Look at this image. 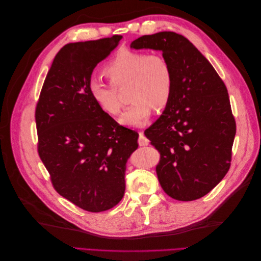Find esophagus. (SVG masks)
I'll use <instances>...</instances> for the list:
<instances>
[{
    "label": "esophagus",
    "instance_id": "esophagus-1",
    "mask_svg": "<svg viewBox=\"0 0 261 261\" xmlns=\"http://www.w3.org/2000/svg\"><path fill=\"white\" fill-rule=\"evenodd\" d=\"M149 139L145 136V134L144 133H139V139H138V144L140 145V146H148L149 145Z\"/></svg>",
    "mask_w": 261,
    "mask_h": 261
}]
</instances>
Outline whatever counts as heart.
<instances>
[{
  "mask_svg": "<svg viewBox=\"0 0 261 261\" xmlns=\"http://www.w3.org/2000/svg\"><path fill=\"white\" fill-rule=\"evenodd\" d=\"M105 73L112 85L91 77L88 82L89 96L102 111L116 115L122 105L115 88L129 82V100L133 102L118 120L124 126L143 127L154 107L164 109L171 100L174 86L172 68L159 55L122 49L106 65Z\"/></svg>",
  "mask_w": 261,
  "mask_h": 261,
  "instance_id": "b5f03b06",
  "label": "heart"
}]
</instances>
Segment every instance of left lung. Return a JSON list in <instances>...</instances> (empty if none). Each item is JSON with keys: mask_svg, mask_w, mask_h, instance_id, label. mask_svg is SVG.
I'll return each mask as SVG.
<instances>
[{"mask_svg": "<svg viewBox=\"0 0 261 261\" xmlns=\"http://www.w3.org/2000/svg\"><path fill=\"white\" fill-rule=\"evenodd\" d=\"M130 48L162 52L174 80L168 106L145 130L161 153L160 185L176 200L201 198L230 169L236 125L226 87L201 52L176 33L143 36Z\"/></svg>", "mask_w": 261, "mask_h": 261, "instance_id": "1", "label": "left lung"}]
</instances>
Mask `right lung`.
Returning a JSON list of instances; mask_svg holds the SVG:
<instances>
[{
  "instance_id": "1",
  "label": "right lung",
  "mask_w": 261,
  "mask_h": 261,
  "mask_svg": "<svg viewBox=\"0 0 261 261\" xmlns=\"http://www.w3.org/2000/svg\"><path fill=\"white\" fill-rule=\"evenodd\" d=\"M122 36L68 43L55 55L36 109L38 151L57 192L80 208L101 212L120 202L126 163L138 133L94 103L88 82Z\"/></svg>"
}]
</instances>
